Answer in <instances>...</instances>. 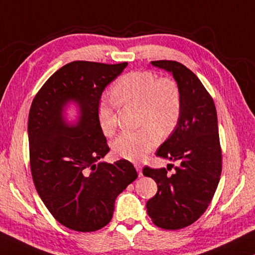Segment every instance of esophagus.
<instances>
[{
  "label": "esophagus",
  "mask_w": 255,
  "mask_h": 255,
  "mask_svg": "<svg viewBox=\"0 0 255 255\" xmlns=\"http://www.w3.org/2000/svg\"><path fill=\"white\" fill-rule=\"evenodd\" d=\"M135 167H136V170L138 172V174H139V176L143 175V173H141V170H143V167H141L140 164H135Z\"/></svg>",
  "instance_id": "34e87169"
}]
</instances>
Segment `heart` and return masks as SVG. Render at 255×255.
Segmentation results:
<instances>
[{
  "label": "heart",
  "mask_w": 255,
  "mask_h": 255,
  "mask_svg": "<svg viewBox=\"0 0 255 255\" xmlns=\"http://www.w3.org/2000/svg\"><path fill=\"white\" fill-rule=\"evenodd\" d=\"M114 93L125 105L138 107L136 131L123 132L112 141V149L118 156L138 161L155 145L159 136H167L175 128L181 114V92L170 77H161L149 71L130 72L116 82ZM99 124L106 135H112L117 127L115 111L108 105L99 108Z\"/></svg>",
  "instance_id": "heart-1"
}]
</instances>
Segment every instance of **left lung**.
<instances>
[{
	"label": "left lung",
	"mask_w": 255,
	"mask_h": 255,
	"mask_svg": "<svg viewBox=\"0 0 255 255\" xmlns=\"http://www.w3.org/2000/svg\"><path fill=\"white\" fill-rule=\"evenodd\" d=\"M152 65L169 72L181 92L179 122L159 146V157L178 161L175 172L145 166L143 174L157 184V192L146 208L155 225L180 230L195 223L205 213L215 195L222 173L217 112L214 100L200 80L174 60H156Z\"/></svg>",
	"instance_id": "left-lung-1"
}]
</instances>
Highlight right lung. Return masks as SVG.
<instances>
[{"label":"right lung","mask_w":255,"mask_h":255,"mask_svg":"<svg viewBox=\"0 0 255 255\" xmlns=\"http://www.w3.org/2000/svg\"><path fill=\"white\" fill-rule=\"evenodd\" d=\"M127 63L77 60L55 72L34 97L28 119L30 167L34 187L56 221L76 232L105 227L116 198L135 181L130 162H99L109 152L99 124V102L106 86ZM77 107L74 123L66 118Z\"/></svg>","instance_id":"right-lung-1"}]
</instances>
